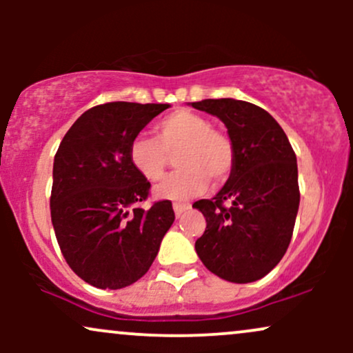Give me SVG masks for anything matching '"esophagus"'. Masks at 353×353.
I'll return each mask as SVG.
<instances>
[{"label": "esophagus", "instance_id": "esophagus-1", "mask_svg": "<svg viewBox=\"0 0 353 353\" xmlns=\"http://www.w3.org/2000/svg\"><path fill=\"white\" fill-rule=\"evenodd\" d=\"M174 212H176V217H181L185 210L190 209L189 202H174Z\"/></svg>", "mask_w": 353, "mask_h": 353}]
</instances>
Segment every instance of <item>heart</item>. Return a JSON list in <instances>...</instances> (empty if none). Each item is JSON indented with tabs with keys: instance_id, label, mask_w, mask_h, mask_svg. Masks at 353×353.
Segmentation results:
<instances>
[{
	"instance_id": "1",
	"label": "heart",
	"mask_w": 353,
	"mask_h": 353,
	"mask_svg": "<svg viewBox=\"0 0 353 353\" xmlns=\"http://www.w3.org/2000/svg\"><path fill=\"white\" fill-rule=\"evenodd\" d=\"M156 137L137 134L129 144V161L144 179L163 177L169 154L176 152L177 171L169 174L154 194L159 199L184 201L204 192L209 179L221 184L232 174L236 149L225 132L192 111H174L156 124Z\"/></svg>"
}]
</instances>
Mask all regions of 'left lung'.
I'll return each mask as SVG.
<instances>
[{"instance_id": "obj_1", "label": "left lung", "mask_w": 353, "mask_h": 353, "mask_svg": "<svg viewBox=\"0 0 353 353\" xmlns=\"http://www.w3.org/2000/svg\"><path fill=\"white\" fill-rule=\"evenodd\" d=\"M192 108L217 116L236 149L224 188L192 204L208 222L196 252L224 281H259L281 262L292 239L301 202L297 157L265 109L230 98L204 99Z\"/></svg>"}]
</instances>
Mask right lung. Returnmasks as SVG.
Here are the masks:
<instances>
[{
  "label": "right lung",
  "mask_w": 353,
  "mask_h": 353,
  "mask_svg": "<svg viewBox=\"0 0 353 353\" xmlns=\"http://www.w3.org/2000/svg\"><path fill=\"white\" fill-rule=\"evenodd\" d=\"M169 104H99L78 117L52 165L51 221L68 265L98 289L139 281L174 222L171 201L144 210L151 182L129 161V144Z\"/></svg>",
  "instance_id": "1"
}]
</instances>
